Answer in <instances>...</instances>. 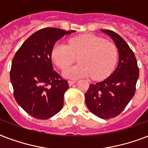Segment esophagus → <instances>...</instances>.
<instances>
[{"mask_svg": "<svg viewBox=\"0 0 148 148\" xmlns=\"http://www.w3.org/2000/svg\"><path fill=\"white\" fill-rule=\"evenodd\" d=\"M75 83H76V81H68V84H69V86H72Z\"/></svg>", "mask_w": 148, "mask_h": 148, "instance_id": "34e87169", "label": "esophagus"}]
</instances>
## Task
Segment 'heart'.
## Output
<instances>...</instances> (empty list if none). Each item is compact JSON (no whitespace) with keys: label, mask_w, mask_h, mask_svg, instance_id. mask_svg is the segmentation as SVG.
<instances>
[{"label":"heart","mask_w":148,"mask_h":148,"mask_svg":"<svg viewBox=\"0 0 148 148\" xmlns=\"http://www.w3.org/2000/svg\"><path fill=\"white\" fill-rule=\"evenodd\" d=\"M69 45L57 44L52 50V59L64 69L80 55L78 65L65 69L63 76L78 79L91 76L95 80L104 78L111 73L117 60L115 45L93 34H84L69 40Z\"/></svg>","instance_id":"heart-1"}]
</instances>
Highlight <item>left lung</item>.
<instances>
[{
	"mask_svg": "<svg viewBox=\"0 0 148 148\" xmlns=\"http://www.w3.org/2000/svg\"><path fill=\"white\" fill-rule=\"evenodd\" d=\"M101 31L114 40L118 51V64L105 80L90 84L85 102L94 114L110 119L119 115L134 97L139 69L133 51L121 36L109 30Z\"/></svg>",
	"mask_w": 148,
	"mask_h": 148,
	"instance_id": "1",
	"label": "left lung"
}]
</instances>
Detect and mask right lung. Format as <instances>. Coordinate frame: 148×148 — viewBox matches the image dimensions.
I'll use <instances>...</instances> for the list:
<instances>
[{
	"instance_id": "right-lung-1",
	"label": "right lung",
	"mask_w": 148,
	"mask_h": 148,
	"mask_svg": "<svg viewBox=\"0 0 148 148\" xmlns=\"http://www.w3.org/2000/svg\"><path fill=\"white\" fill-rule=\"evenodd\" d=\"M75 31L47 27L34 33L13 58L10 72L14 96L28 114L47 120L64 105V95L69 86L53 71L51 61L55 43Z\"/></svg>"
}]
</instances>
